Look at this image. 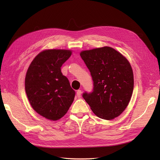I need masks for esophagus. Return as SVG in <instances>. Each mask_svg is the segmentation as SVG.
<instances>
[{"label":"esophagus","mask_w":160,"mask_h":160,"mask_svg":"<svg viewBox=\"0 0 160 160\" xmlns=\"http://www.w3.org/2000/svg\"><path fill=\"white\" fill-rule=\"evenodd\" d=\"M81 90H77V98H81Z\"/></svg>","instance_id":"esophagus-1"}]
</instances>
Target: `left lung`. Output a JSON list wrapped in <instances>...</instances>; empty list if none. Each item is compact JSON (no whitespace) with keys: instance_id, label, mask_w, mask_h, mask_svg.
I'll return each mask as SVG.
<instances>
[{"instance_id":"1","label":"left lung","mask_w":160,"mask_h":160,"mask_svg":"<svg viewBox=\"0 0 160 160\" xmlns=\"http://www.w3.org/2000/svg\"><path fill=\"white\" fill-rule=\"evenodd\" d=\"M80 56L93 81L91 93L83 98L93 112L103 119L110 120L127 108L133 90V73L129 62L109 47L83 51Z\"/></svg>"}]
</instances>
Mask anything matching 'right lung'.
Listing matches in <instances>:
<instances>
[{
    "label": "right lung",
    "instance_id": "1",
    "mask_svg": "<svg viewBox=\"0 0 160 160\" xmlns=\"http://www.w3.org/2000/svg\"><path fill=\"white\" fill-rule=\"evenodd\" d=\"M71 53L64 49L43 51L35 57L27 72L28 99L37 113L49 120L63 117L75 98V91L61 70Z\"/></svg>",
    "mask_w": 160,
    "mask_h": 160
}]
</instances>
